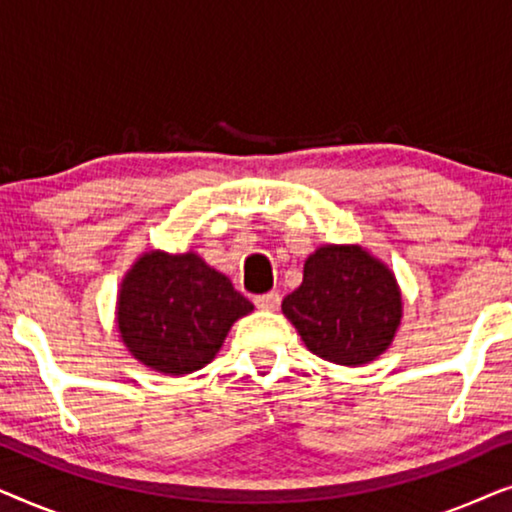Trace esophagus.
Here are the masks:
<instances>
[{"mask_svg":"<svg viewBox=\"0 0 512 512\" xmlns=\"http://www.w3.org/2000/svg\"><path fill=\"white\" fill-rule=\"evenodd\" d=\"M254 303L258 310H265V312H275L279 303H282V298H279L277 291H270V293H263V296H256Z\"/></svg>","mask_w":512,"mask_h":512,"instance_id":"1","label":"esophagus"}]
</instances>
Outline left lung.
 Listing matches in <instances>:
<instances>
[{
	"mask_svg": "<svg viewBox=\"0 0 512 512\" xmlns=\"http://www.w3.org/2000/svg\"><path fill=\"white\" fill-rule=\"evenodd\" d=\"M305 347L338 366H363L387 352L401 326L394 272L359 244H324L307 256L303 284L282 303Z\"/></svg>",
	"mask_w": 512,
	"mask_h": 512,
	"instance_id": "8db88e82",
	"label": "left lung"
}]
</instances>
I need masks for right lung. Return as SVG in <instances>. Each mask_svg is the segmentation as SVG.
<instances>
[{
  "instance_id": "right-lung-1",
  "label": "right lung",
  "mask_w": 512,
  "mask_h": 512,
  "mask_svg": "<svg viewBox=\"0 0 512 512\" xmlns=\"http://www.w3.org/2000/svg\"><path fill=\"white\" fill-rule=\"evenodd\" d=\"M251 310L233 282L193 251H146L125 272L116 326L139 363L179 377L205 368Z\"/></svg>"
}]
</instances>
